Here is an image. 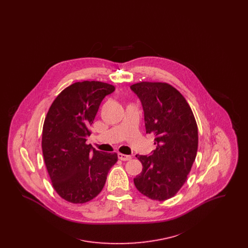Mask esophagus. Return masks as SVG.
Here are the masks:
<instances>
[{
	"label": "esophagus",
	"instance_id": "obj_1",
	"mask_svg": "<svg viewBox=\"0 0 248 248\" xmlns=\"http://www.w3.org/2000/svg\"><path fill=\"white\" fill-rule=\"evenodd\" d=\"M118 158L122 161H129L132 159V156L131 155H125V154H118Z\"/></svg>",
	"mask_w": 248,
	"mask_h": 248
}]
</instances>
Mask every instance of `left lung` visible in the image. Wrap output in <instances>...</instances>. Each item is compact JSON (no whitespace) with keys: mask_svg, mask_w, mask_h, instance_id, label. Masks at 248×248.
I'll list each match as a JSON object with an SVG mask.
<instances>
[{"mask_svg":"<svg viewBox=\"0 0 248 248\" xmlns=\"http://www.w3.org/2000/svg\"><path fill=\"white\" fill-rule=\"evenodd\" d=\"M144 110L147 134L156 149L136 157L142 172L134 178L143 195L156 201L173 197L187 180L198 149V128L185 97L166 83L141 82L130 86Z\"/></svg>","mask_w":248,"mask_h":248,"instance_id":"left-lung-1","label":"left lung"}]
</instances>
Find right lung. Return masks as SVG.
Returning a JSON list of instances; mask_svg holds the SVG:
<instances>
[{"instance_id":"add662e5","label":"right lung","mask_w":248,"mask_h":248,"mask_svg":"<svg viewBox=\"0 0 248 248\" xmlns=\"http://www.w3.org/2000/svg\"><path fill=\"white\" fill-rule=\"evenodd\" d=\"M115 87L83 81L72 83L56 97L43 127L42 149L48 175L59 196L72 203L94 199L102 190L117 154L86 144L88 129L103 98Z\"/></svg>"}]
</instances>
